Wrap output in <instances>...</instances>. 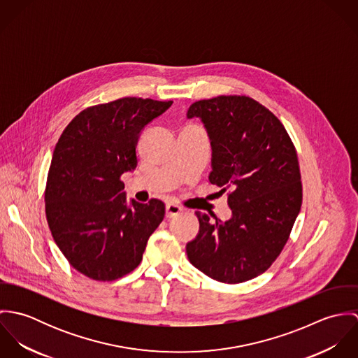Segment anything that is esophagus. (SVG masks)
<instances>
[{"label":"esophagus","mask_w":358,"mask_h":358,"mask_svg":"<svg viewBox=\"0 0 358 358\" xmlns=\"http://www.w3.org/2000/svg\"><path fill=\"white\" fill-rule=\"evenodd\" d=\"M182 212V208L179 206V205L176 204H166L165 206V216L168 217V219H172V217H176L179 213Z\"/></svg>","instance_id":"34e87169"}]
</instances>
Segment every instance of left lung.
<instances>
[{"mask_svg": "<svg viewBox=\"0 0 358 358\" xmlns=\"http://www.w3.org/2000/svg\"><path fill=\"white\" fill-rule=\"evenodd\" d=\"M212 145L210 183L227 193L230 220L196 212L200 233L186 247L190 263L212 280L240 284L264 273L285 247L302 206L296 149L282 122L245 95L193 103Z\"/></svg>", "mask_w": 358, "mask_h": 358, "instance_id": "left-lung-1", "label": "left lung"}]
</instances>
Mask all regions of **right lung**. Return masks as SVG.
Returning <instances> with one entry per match:
<instances>
[{"mask_svg":"<svg viewBox=\"0 0 358 358\" xmlns=\"http://www.w3.org/2000/svg\"><path fill=\"white\" fill-rule=\"evenodd\" d=\"M172 101L121 98L80 111L62 132L45 186L52 237L69 263L96 281H114L142 262L165 204L125 201L121 175L138 165L141 131Z\"/></svg>","mask_w":358,"mask_h":358,"instance_id":"obj_1","label":"right lung"}]
</instances>
